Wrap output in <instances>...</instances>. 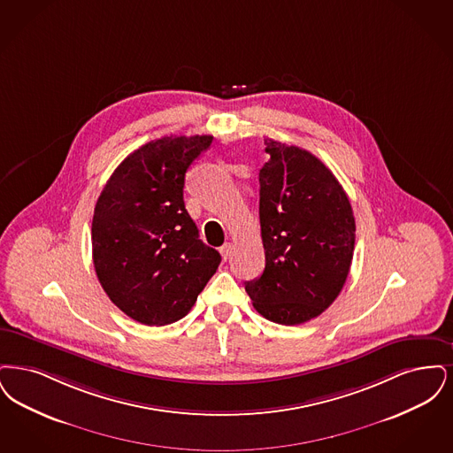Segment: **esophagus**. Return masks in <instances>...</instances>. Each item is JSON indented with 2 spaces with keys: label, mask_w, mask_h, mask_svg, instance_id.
Wrapping results in <instances>:
<instances>
[{
  "label": "esophagus",
  "mask_w": 453,
  "mask_h": 453,
  "mask_svg": "<svg viewBox=\"0 0 453 453\" xmlns=\"http://www.w3.org/2000/svg\"><path fill=\"white\" fill-rule=\"evenodd\" d=\"M232 249H234V245L228 242V243H225L221 249H219V252H221V257L225 258V260H228L230 256H232Z\"/></svg>",
  "instance_id": "obj_1"
}]
</instances>
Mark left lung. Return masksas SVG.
Masks as SVG:
<instances>
[{
    "mask_svg": "<svg viewBox=\"0 0 453 453\" xmlns=\"http://www.w3.org/2000/svg\"><path fill=\"white\" fill-rule=\"evenodd\" d=\"M264 142L271 156L258 173L265 269L245 291L260 315L291 326L321 315L340 295L354 257V211L311 152Z\"/></svg>",
    "mask_w": 453,
    "mask_h": 453,
    "instance_id": "1",
    "label": "left lung"
}]
</instances>
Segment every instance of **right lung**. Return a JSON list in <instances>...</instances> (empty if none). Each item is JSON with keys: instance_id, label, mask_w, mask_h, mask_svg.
Instances as JSON below:
<instances>
[{"instance_id": "add662e5", "label": "right lung", "mask_w": 453, "mask_h": 453, "mask_svg": "<svg viewBox=\"0 0 453 453\" xmlns=\"http://www.w3.org/2000/svg\"><path fill=\"white\" fill-rule=\"evenodd\" d=\"M211 135L142 145L108 179L95 206L93 262L115 306L149 326L174 323L195 306L221 257L199 240L184 206V176Z\"/></svg>"}]
</instances>
